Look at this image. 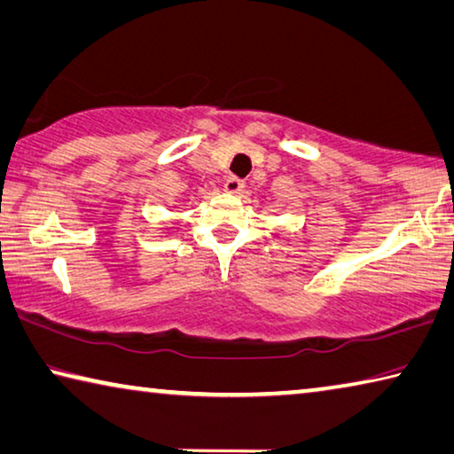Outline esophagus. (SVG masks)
Returning <instances> with one entry per match:
<instances>
[{
	"label": "esophagus",
	"instance_id": "obj_1",
	"mask_svg": "<svg viewBox=\"0 0 454 454\" xmlns=\"http://www.w3.org/2000/svg\"><path fill=\"white\" fill-rule=\"evenodd\" d=\"M244 179H240V177H236V176H232V177H228L226 179V184H224V190L228 192V193H242V190H244Z\"/></svg>",
	"mask_w": 454,
	"mask_h": 454
}]
</instances>
